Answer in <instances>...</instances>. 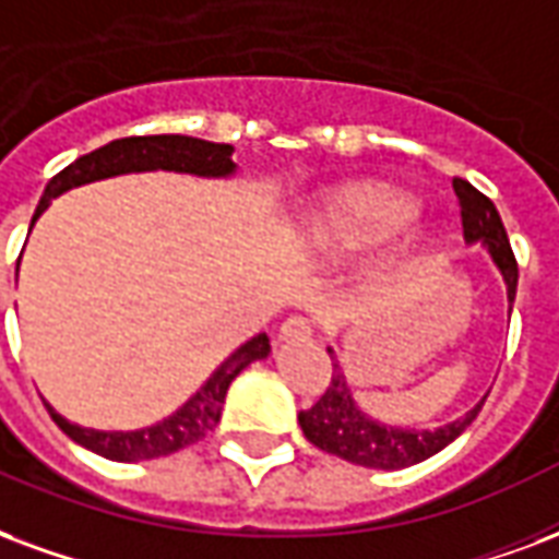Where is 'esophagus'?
Here are the masks:
<instances>
[{"instance_id": "obj_1", "label": "esophagus", "mask_w": 559, "mask_h": 559, "mask_svg": "<svg viewBox=\"0 0 559 559\" xmlns=\"http://www.w3.org/2000/svg\"><path fill=\"white\" fill-rule=\"evenodd\" d=\"M305 337H311V322L305 320V317H290V320L281 322V329H278L281 343L305 341Z\"/></svg>"}]
</instances>
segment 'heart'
<instances>
[{
    "instance_id": "obj_1",
    "label": "heart",
    "mask_w": 559,
    "mask_h": 559,
    "mask_svg": "<svg viewBox=\"0 0 559 559\" xmlns=\"http://www.w3.org/2000/svg\"><path fill=\"white\" fill-rule=\"evenodd\" d=\"M412 216V201L391 186L355 183L334 192L313 213L308 237L322 251H358L391 237Z\"/></svg>"
}]
</instances>
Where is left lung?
<instances>
[{
	"label": "left lung",
	"instance_id": "1",
	"mask_svg": "<svg viewBox=\"0 0 559 559\" xmlns=\"http://www.w3.org/2000/svg\"><path fill=\"white\" fill-rule=\"evenodd\" d=\"M453 192L459 198L465 242H479L489 251L491 263L498 266L500 278L507 284V301H510L512 311L515 287H519V263H515L498 210L489 198L477 192L462 177H453ZM329 355H332V382L311 408L299 412V427L313 448L346 459L353 465H361V468L396 471L436 456L438 450L448 448L450 441H456L474 424V417L479 415V408L486 403V396H483L471 412L438 429L388 427V424H379L358 408L353 388L343 376V367L334 349H329Z\"/></svg>",
	"mask_w": 559,
	"mask_h": 559
}]
</instances>
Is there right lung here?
Listing matches in <instances>:
<instances>
[{
    "mask_svg": "<svg viewBox=\"0 0 559 559\" xmlns=\"http://www.w3.org/2000/svg\"><path fill=\"white\" fill-rule=\"evenodd\" d=\"M230 156H234L230 144L204 142V139H192V135H130V139H115V142L80 156L76 163H70L64 171H59L49 180L35 216H32V225L47 210L52 198L64 195L68 189H76V186L106 180V177L132 175V171H180V175L198 177H230L237 171ZM266 355V334L251 337V341L239 346L237 353L227 355L225 361L218 364L213 376L186 400L183 406L177 408L175 415H168L153 427L132 429V432H103V429L70 424L49 403L47 412L59 424L64 436L73 438L76 444L88 448L97 456L111 459V462H142V459L168 456V453H177V450L195 444L206 432L216 429L230 382L246 370L248 364L260 361Z\"/></svg>",
    "mask_w": 559,
    "mask_h": 559,
    "instance_id": "right-lung-1",
    "label": "right lung"
}]
</instances>
